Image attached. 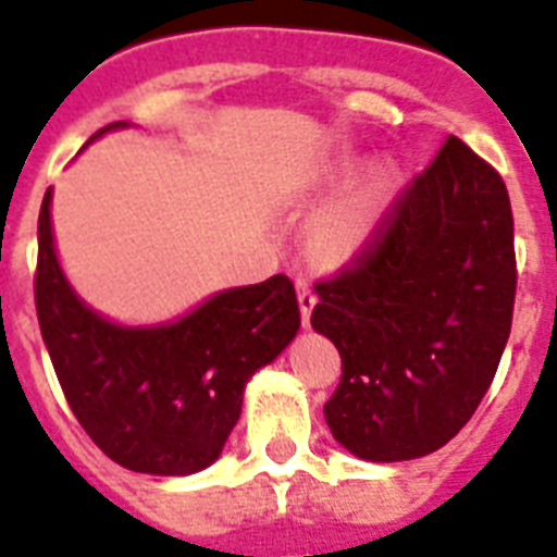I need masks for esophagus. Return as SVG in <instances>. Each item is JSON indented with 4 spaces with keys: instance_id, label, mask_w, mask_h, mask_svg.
Returning a JSON list of instances; mask_svg holds the SVG:
<instances>
[{
    "instance_id": "esophagus-1",
    "label": "esophagus",
    "mask_w": 557,
    "mask_h": 557,
    "mask_svg": "<svg viewBox=\"0 0 557 557\" xmlns=\"http://www.w3.org/2000/svg\"><path fill=\"white\" fill-rule=\"evenodd\" d=\"M296 287H298V307H301V321H305V327H310L312 307H315V289H312V282L310 278H305V275H298Z\"/></svg>"
}]
</instances>
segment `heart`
<instances>
[{"label":"heart","mask_w":557,"mask_h":557,"mask_svg":"<svg viewBox=\"0 0 557 557\" xmlns=\"http://www.w3.org/2000/svg\"><path fill=\"white\" fill-rule=\"evenodd\" d=\"M370 222L372 219L367 207H342V210H333L319 224L321 247H327L330 252L352 250L367 236Z\"/></svg>","instance_id":"b5f03b06"}]
</instances>
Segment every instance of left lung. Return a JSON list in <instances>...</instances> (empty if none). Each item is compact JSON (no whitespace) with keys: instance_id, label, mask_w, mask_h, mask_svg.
<instances>
[{"instance_id":"left-lung-1","label":"left lung","mask_w":557,"mask_h":557,"mask_svg":"<svg viewBox=\"0 0 557 557\" xmlns=\"http://www.w3.org/2000/svg\"><path fill=\"white\" fill-rule=\"evenodd\" d=\"M516 282L507 185L449 136L352 268L315 284L312 330L342 356L324 404L333 438L379 463L455 438L495 379Z\"/></svg>"}]
</instances>
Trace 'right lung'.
I'll return each mask as SVG.
<instances>
[{
	"label": "right lung",
	"mask_w": 557,
	"mask_h": 557,
	"mask_svg": "<svg viewBox=\"0 0 557 557\" xmlns=\"http://www.w3.org/2000/svg\"><path fill=\"white\" fill-rule=\"evenodd\" d=\"M127 127L113 122L90 136ZM36 315L73 416L110 461L147 475H193L222 455L245 384L301 327L287 275L215 293L178 321L124 327L82 301L62 273L39 210Z\"/></svg>",
	"instance_id": "obj_1"
}]
</instances>
